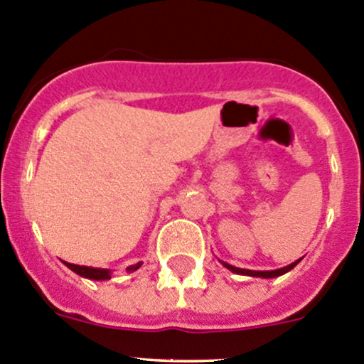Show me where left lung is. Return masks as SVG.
I'll return each mask as SVG.
<instances>
[{
	"label": "left lung",
	"mask_w": 364,
	"mask_h": 364,
	"mask_svg": "<svg viewBox=\"0 0 364 364\" xmlns=\"http://www.w3.org/2000/svg\"><path fill=\"white\" fill-rule=\"evenodd\" d=\"M298 262H300V259H298ZM298 262H294V263H291V265H288V267H282V269H277V270H267V272H258V270L237 269V267L228 265V263H223V265L227 267L228 270H232L233 274H242V275H251V277H265V279H269V277H279V275H282V274L289 272V270H291L293 267L296 265Z\"/></svg>",
	"instance_id": "8db88e82"
}]
</instances>
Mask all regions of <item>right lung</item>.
<instances>
[{
  "mask_svg": "<svg viewBox=\"0 0 364 364\" xmlns=\"http://www.w3.org/2000/svg\"><path fill=\"white\" fill-rule=\"evenodd\" d=\"M66 267L68 269H71L73 272L82 275V277L94 279V281H105V279L112 277V275H109V270H106V269H92V267H80V265H73V263H66ZM139 267H141V263H136V265L129 267L127 272H134V270H137Z\"/></svg>",
  "mask_w": 364,
  "mask_h": 364,
  "instance_id": "right-lung-1",
  "label": "right lung"
}]
</instances>
